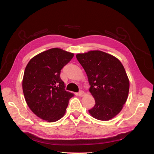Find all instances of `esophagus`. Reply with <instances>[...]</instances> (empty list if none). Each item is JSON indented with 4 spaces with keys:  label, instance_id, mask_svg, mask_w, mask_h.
<instances>
[{
    "label": "esophagus",
    "instance_id": "obj_1",
    "mask_svg": "<svg viewBox=\"0 0 154 154\" xmlns=\"http://www.w3.org/2000/svg\"><path fill=\"white\" fill-rule=\"evenodd\" d=\"M85 94V93L84 92H83V91H80V92H78V95L79 96H80V97H83V96H84Z\"/></svg>",
    "mask_w": 154,
    "mask_h": 154
}]
</instances>
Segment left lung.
<instances>
[{
	"label": "left lung",
	"mask_w": 154,
	"mask_h": 154,
	"mask_svg": "<svg viewBox=\"0 0 154 154\" xmlns=\"http://www.w3.org/2000/svg\"><path fill=\"white\" fill-rule=\"evenodd\" d=\"M76 58L87 74L95 100L90 114L98 120L112 119L122 110L129 92V80L122 63L101 51L77 54Z\"/></svg>",
	"instance_id": "obj_1"
}]
</instances>
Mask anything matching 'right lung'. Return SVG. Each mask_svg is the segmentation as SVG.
<instances>
[{
	"instance_id": "add662e5",
	"label": "right lung",
	"mask_w": 154,
	"mask_h": 154,
	"mask_svg": "<svg viewBox=\"0 0 154 154\" xmlns=\"http://www.w3.org/2000/svg\"><path fill=\"white\" fill-rule=\"evenodd\" d=\"M73 57V53L53 48L36 55L27 63L23 92L29 109L40 119L55 122L66 113L74 94L65 90L60 72Z\"/></svg>"
}]
</instances>
